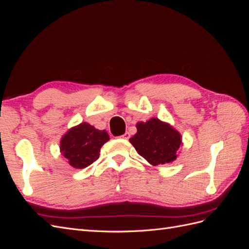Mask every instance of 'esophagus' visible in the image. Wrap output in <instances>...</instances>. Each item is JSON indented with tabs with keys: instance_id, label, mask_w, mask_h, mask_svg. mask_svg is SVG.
I'll list each match as a JSON object with an SVG mask.
<instances>
[{
	"instance_id": "obj_1",
	"label": "esophagus",
	"mask_w": 249,
	"mask_h": 249,
	"mask_svg": "<svg viewBox=\"0 0 249 249\" xmlns=\"http://www.w3.org/2000/svg\"><path fill=\"white\" fill-rule=\"evenodd\" d=\"M130 136H131L130 133H129V132H125V133L123 135V136H120V137H122L123 139H129Z\"/></svg>"
}]
</instances>
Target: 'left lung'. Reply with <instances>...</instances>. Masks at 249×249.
Wrapping results in <instances>:
<instances>
[{"label": "left lung", "instance_id": "8db88e82", "mask_svg": "<svg viewBox=\"0 0 249 249\" xmlns=\"http://www.w3.org/2000/svg\"><path fill=\"white\" fill-rule=\"evenodd\" d=\"M136 127L137 133L130 138V142L149 164L158 166L177 159L183 141L179 132L172 125L152 117L145 123H137Z\"/></svg>", "mask_w": 249, "mask_h": 249}]
</instances>
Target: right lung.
Instances as JSON below:
<instances>
[{"label": "right lung", "mask_w": 249, "mask_h": 249, "mask_svg": "<svg viewBox=\"0 0 249 249\" xmlns=\"http://www.w3.org/2000/svg\"><path fill=\"white\" fill-rule=\"evenodd\" d=\"M110 140L108 133L88 123H81L67 131L60 140V153L73 168L82 169L99 159L101 147Z\"/></svg>", "instance_id": "obj_1"}]
</instances>
